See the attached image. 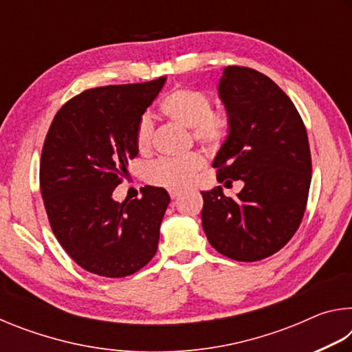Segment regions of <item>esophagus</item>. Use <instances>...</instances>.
Masks as SVG:
<instances>
[{
    "instance_id": "esophagus-1",
    "label": "esophagus",
    "mask_w": 352,
    "mask_h": 352,
    "mask_svg": "<svg viewBox=\"0 0 352 352\" xmlns=\"http://www.w3.org/2000/svg\"><path fill=\"white\" fill-rule=\"evenodd\" d=\"M182 194H183V190H178V189L170 190V197H172V199H178Z\"/></svg>"
}]
</instances>
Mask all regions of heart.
Listing matches in <instances>:
<instances>
[{"label": "heart", "instance_id": "heart-1", "mask_svg": "<svg viewBox=\"0 0 352 352\" xmlns=\"http://www.w3.org/2000/svg\"><path fill=\"white\" fill-rule=\"evenodd\" d=\"M210 94L190 88H178L163 99L162 110L174 121L192 129L195 140L201 144L216 147L222 142L230 130V121L222 111H212ZM153 133V118L142 115L136 141L141 148L151 144ZM204 168V158L199 153H189L186 157H162L148 163L146 178L157 186L168 189H180L189 186Z\"/></svg>", "mask_w": 352, "mask_h": 352}]
</instances>
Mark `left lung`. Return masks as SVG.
Listing matches in <instances>:
<instances>
[{
    "instance_id": "1",
    "label": "left lung",
    "mask_w": 352,
    "mask_h": 352,
    "mask_svg": "<svg viewBox=\"0 0 352 352\" xmlns=\"http://www.w3.org/2000/svg\"><path fill=\"white\" fill-rule=\"evenodd\" d=\"M230 130L216 153L217 180H242L234 199L220 186L201 190V226L226 258L253 262L276 253L305 216L312 163L300 113L270 77L226 67L219 85Z\"/></svg>"
}]
</instances>
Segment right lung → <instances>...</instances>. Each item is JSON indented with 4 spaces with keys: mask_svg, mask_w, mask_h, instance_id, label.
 Segmentation results:
<instances>
[{
    "mask_svg": "<svg viewBox=\"0 0 352 352\" xmlns=\"http://www.w3.org/2000/svg\"><path fill=\"white\" fill-rule=\"evenodd\" d=\"M168 77L109 85L68 100L52 121L40 160V189L52 233L76 264L105 278L142 269L158 248L170 197L141 188V199H113L138 155L136 129Z\"/></svg>",
    "mask_w": 352,
    "mask_h": 352,
    "instance_id": "add662e5",
    "label": "right lung"
}]
</instances>
